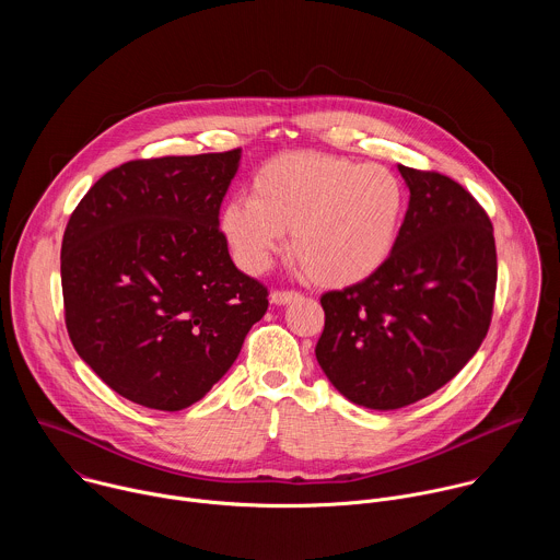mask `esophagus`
Returning a JSON list of instances; mask_svg holds the SVG:
<instances>
[{
  "label": "esophagus",
  "mask_w": 560,
  "mask_h": 560,
  "mask_svg": "<svg viewBox=\"0 0 560 560\" xmlns=\"http://www.w3.org/2000/svg\"><path fill=\"white\" fill-rule=\"evenodd\" d=\"M303 296L299 294V292H294V290H275L272 294H270V301L275 303V305H290V303H296V301H301Z\"/></svg>",
  "instance_id": "1"
}]
</instances>
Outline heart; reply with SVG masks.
Segmentation results:
<instances>
[{
    "label": "heart",
    "instance_id": "obj_1",
    "mask_svg": "<svg viewBox=\"0 0 560 560\" xmlns=\"http://www.w3.org/2000/svg\"><path fill=\"white\" fill-rule=\"evenodd\" d=\"M406 210V186L385 166L285 152L255 173L250 197L223 206L219 225L246 272H264L292 234V257L307 279L346 288L387 264Z\"/></svg>",
    "mask_w": 560,
    "mask_h": 560
}]
</instances>
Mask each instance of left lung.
<instances>
[{"label":"left lung","mask_w":560,"mask_h":560,"mask_svg":"<svg viewBox=\"0 0 560 560\" xmlns=\"http://www.w3.org/2000/svg\"><path fill=\"white\" fill-rule=\"evenodd\" d=\"M410 203L370 279L322 296L316 361L348 401L398 410L454 378L481 348L497 292L494 230L454 179L398 164Z\"/></svg>","instance_id":"1"}]
</instances>
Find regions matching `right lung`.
<instances>
[{
    "label": "right lung",
    "instance_id": "right-lung-1",
    "mask_svg": "<svg viewBox=\"0 0 560 560\" xmlns=\"http://www.w3.org/2000/svg\"><path fill=\"white\" fill-rule=\"evenodd\" d=\"M242 148L137 159L79 201L61 242L70 341L128 401L177 412L203 398L268 310L238 270L219 208Z\"/></svg>",
    "mask_w": 560,
    "mask_h": 560
}]
</instances>
